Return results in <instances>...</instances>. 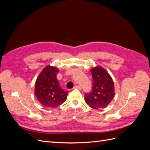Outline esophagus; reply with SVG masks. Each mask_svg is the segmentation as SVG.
<instances>
[{
    "label": "esophagus",
    "instance_id": "34e87169",
    "mask_svg": "<svg viewBox=\"0 0 150 150\" xmlns=\"http://www.w3.org/2000/svg\"><path fill=\"white\" fill-rule=\"evenodd\" d=\"M74 89H81V86H79L78 85H76V86H74Z\"/></svg>",
    "mask_w": 150,
    "mask_h": 150
}]
</instances>
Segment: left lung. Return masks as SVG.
I'll return each instance as SVG.
<instances>
[{
    "instance_id": "1",
    "label": "left lung",
    "mask_w": 150,
    "mask_h": 150,
    "mask_svg": "<svg viewBox=\"0 0 150 150\" xmlns=\"http://www.w3.org/2000/svg\"><path fill=\"white\" fill-rule=\"evenodd\" d=\"M91 72L93 81L92 89L91 92L85 93V101L88 106L96 110L106 108L115 95L112 79L101 67L93 68Z\"/></svg>"
}]
</instances>
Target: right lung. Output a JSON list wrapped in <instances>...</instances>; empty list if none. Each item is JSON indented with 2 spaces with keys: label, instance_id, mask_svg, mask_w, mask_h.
Wrapping results in <instances>:
<instances>
[{
  "label": "right lung",
  "instance_id": "obj_1",
  "mask_svg": "<svg viewBox=\"0 0 150 150\" xmlns=\"http://www.w3.org/2000/svg\"><path fill=\"white\" fill-rule=\"evenodd\" d=\"M58 72L56 67L47 66L36 80L35 94L44 107L55 108L66 100L69 91L61 88L56 78Z\"/></svg>",
  "mask_w": 150,
  "mask_h": 150
}]
</instances>
